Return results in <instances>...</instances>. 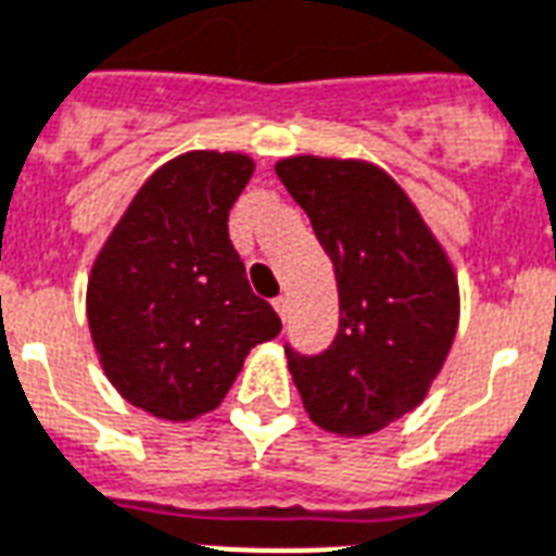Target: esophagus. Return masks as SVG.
<instances>
[{"mask_svg": "<svg viewBox=\"0 0 556 556\" xmlns=\"http://www.w3.org/2000/svg\"><path fill=\"white\" fill-rule=\"evenodd\" d=\"M273 307H275V313L281 316L283 323H287V316H290V299H287V295H278V299L273 302Z\"/></svg>", "mask_w": 556, "mask_h": 556, "instance_id": "1", "label": "esophagus"}]
</instances>
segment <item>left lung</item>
<instances>
[{
  "instance_id": "obj_1",
  "label": "left lung",
  "mask_w": 556,
  "mask_h": 556,
  "mask_svg": "<svg viewBox=\"0 0 556 556\" xmlns=\"http://www.w3.org/2000/svg\"><path fill=\"white\" fill-rule=\"evenodd\" d=\"M325 254L340 295L331 349L287 366L313 425L369 437L416 410L460 325V283L448 252L399 181L361 157L293 154L275 164Z\"/></svg>"
}]
</instances>
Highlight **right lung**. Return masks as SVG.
Segmentation results:
<instances>
[{"label":"right lung","instance_id":"1","mask_svg":"<svg viewBox=\"0 0 556 556\" xmlns=\"http://www.w3.org/2000/svg\"><path fill=\"white\" fill-rule=\"evenodd\" d=\"M252 173L243 152L178 154L146 178L96 254L93 349L114 390L154 419L216 410L249 352L281 331L228 240V211Z\"/></svg>","mask_w":556,"mask_h":556}]
</instances>
